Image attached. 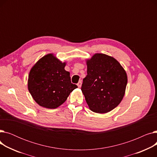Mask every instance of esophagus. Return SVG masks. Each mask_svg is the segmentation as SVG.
Returning a JSON list of instances; mask_svg holds the SVG:
<instances>
[{"label":"esophagus","instance_id":"34e87169","mask_svg":"<svg viewBox=\"0 0 157 157\" xmlns=\"http://www.w3.org/2000/svg\"><path fill=\"white\" fill-rule=\"evenodd\" d=\"M81 85H82V81H79L78 83V84H77V85H78V86L79 87V88H80L81 86Z\"/></svg>","mask_w":157,"mask_h":157}]
</instances>
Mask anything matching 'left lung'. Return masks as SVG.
<instances>
[{
	"label": "left lung",
	"instance_id": "8db88e82",
	"mask_svg": "<svg viewBox=\"0 0 157 157\" xmlns=\"http://www.w3.org/2000/svg\"><path fill=\"white\" fill-rule=\"evenodd\" d=\"M87 75L81 91L93 112L105 113L117 107L125 95L127 76L113 57L95 54L86 61Z\"/></svg>",
	"mask_w": 157,
	"mask_h": 157
}]
</instances>
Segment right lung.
Wrapping results in <instances>:
<instances>
[{"instance_id":"1","label":"right lung","mask_w":157,"mask_h":157,"mask_svg":"<svg viewBox=\"0 0 157 157\" xmlns=\"http://www.w3.org/2000/svg\"><path fill=\"white\" fill-rule=\"evenodd\" d=\"M65 66V62L62 63L53 54H48L31 69L28 88L39 105L48 109L56 108L78 88L71 83L70 73L64 69Z\"/></svg>"}]
</instances>
